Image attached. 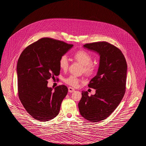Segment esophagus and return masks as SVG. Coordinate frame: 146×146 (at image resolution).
Wrapping results in <instances>:
<instances>
[{
    "label": "esophagus",
    "mask_w": 146,
    "mask_h": 146,
    "mask_svg": "<svg viewBox=\"0 0 146 146\" xmlns=\"http://www.w3.org/2000/svg\"><path fill=\"white\" fill-rule=\"evenodd\" d=\"M74 91H75L74 89H73V88H72V87H69L68 88V92H70V93H72V92H74Z\"/></svg>",
    "instance_id": "esophagus-1"
}]
</instances>
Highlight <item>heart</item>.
Here are the masks:
<instances>
[{"mask_svg": "<svg viewBox=\"0 0 146 146\" xmlns=\"http://www.w3.org/2000/svg\"><path fill=\"white\" fill-rule=\"evenodd\" d=\"M74 59L78 62L80 63L84 66V72L86 74L92 73L95 69V64L92 63V57L88 52L85 51L81 50L76 52L74 55ZM69 60L66 55H63L61 57L59 64L60 68L66 70H67L69 66ZM65 82L72 86L76 87L80 82V80L74 76H70L65 79Z\"/></svg>", "mask_w": 146, "mask_h": 146, "instance_id": "heart-1", "label": "heart"}]
</instances>
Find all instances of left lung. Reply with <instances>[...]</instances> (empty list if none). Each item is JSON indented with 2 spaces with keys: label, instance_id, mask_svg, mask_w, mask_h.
<instances>
[{
  "label": "left lung",
  "instance_id": "1",
  "mask_svg": "<svg viewBox=\"0 0 146 146\" xmlns=\"http://www.w3.org/2000/svg\"><path fill=\"white\" fill-rule=\"evenodd\" d=\"M83 46L97 52L100 62L96 75L88 84L96 89V93L89 96L87 91H83L78 107L83 118L98 122L108 117L124 96L127 63L122 52L108 42L86 44Z\"/></svg>",
  "mask_w": 146,
  "mask_h": 146
}]
</instances>
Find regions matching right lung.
<instances>
[{
  "mask_svg": "<svg viewBox=\"0 0 146 146\" xmlns=\"http://www.w3.org/2000/svg\"><path fill=\"white\" fill-rule=\"evenodd\" d=\"M73 46L43 38L21 53L16 68L18 94L25 110L35 119L46 121L58 114L68 88L63 85L53 91L48 87V80L60 74V59Z\"/></svg>",
  "mask_w": 146,
  "mask_h": 146,
  "instance_id": "right-lung-1",
  "label": "right lung"
}]
</instances>
